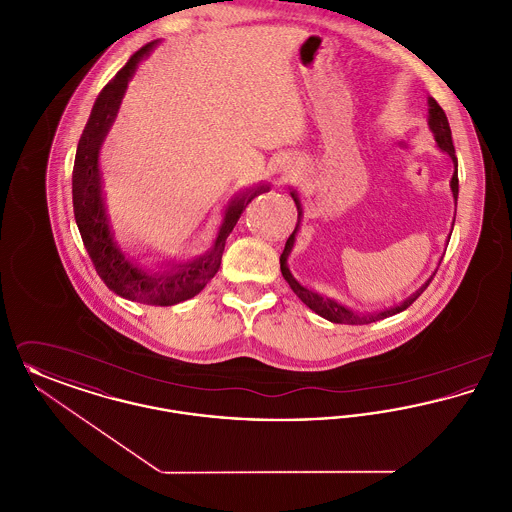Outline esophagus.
Wrapping results in <instances>:
<instances>
[{
	"label": "esophagus",
	"mask_w": 512,
	"mask_h": 512,
	"mask_svg": "<svg viewBox=\"0 0 512 512\" xmlns=\"http://www.w3.org/2000/svg\"><path fill=\"white\" fill-rule=\"evenodd\" d=\"M288 176H290V178H295V176H297V174H299V167H297V165H288Z\"/></svg>",
	"instance_id": "34e87169"
}]
</instances>
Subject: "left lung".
Listing matches in <instances>:
<instances>
[{
	"label": "left lung",
	"instance_id": "obj_1",
	"mask_svg": "<svg viewBox=\"0 0 512 512\" xmlns=\"http://www.w3.org/2000/svg\"><path fill=\"white\" fill-rule=\"evenodd\" d=\"M428 103H430V119H428V124H430V128H432L434 136H436L439 149L445 151V153L453 159V165H455V172H453V178H451V190H453V197H455V203H457V195H459V174H457V167H459V165H457L455 146H453V140H451L449 121H447L445 111L439 107V103L436 99L430 98L428 99ZM292 197L293 201H295V205H297V211H299V215H301L299 199H297V195L295 194H292ZM297 224H299V222H297ZM297 224H295V230H293L292 236L288 238L286 247H284V251H282V255H280V270H282V276H284L286 282L290 284L293 293H295L309 309H313L317 315L326 318V320H330V322H336V324H370V322H376V320H382V318L397 315V313L405 311L407 307H411L414 301L420 297V293L428 288V284H430L432 278H434V276H432L418 292L413 293L409 299H405V301H403L401 305H397V307H391V309H386V311H382V313H374V315H359V313H353V311L345 309L340 303H336V301H332V299H328V297H322V295H318V293L303 288V286L293 278L292 272L288 270V267H286V259H288V255H290V251H292L293 242H295Z\"/></svg>",
	"mask_w": 512,
	"mask_h": 512
}]
</instances>
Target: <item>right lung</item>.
Returning a JSON list of instances; mask_svg holds the SVG:
<instances>
[{"mask_svg": "<svg viewBox=\"0 0 512 512\" xmlns=\"http://www.w3.org/2000/svg\"><path fill=\"white\" fill-rule=\"evenodd\" d=\"M155 44L157 42H149L144 48L138 49L121 71L115 74V78L99 92L94 109L90 113V119L86 122L76 147L73 169V207L74 219L78 224L84 247L98 270L99 278L105 282V286L117 295L138 303L169 307L197 295L217 274L226 238L230 236L236 222L242 217L247 203H251L255 195L265 192L267 188L261 186L255 192H245L234 201H230L213 251L190 265H180V267L172 265L165 272L153 274L124 257V253L117 247L111 236L105 207H103L98 165L99 147L103 144L111 124L117 117L128 80L132 78L138 63L146 57Z\"/></svg>", "mask_w": 512, "mask_h": 512, "instance_id": "obj_1", "label": "right lung"}]
</instances>
